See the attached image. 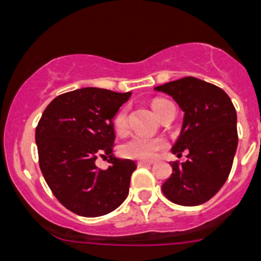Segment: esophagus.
I'll use <instances>...</instances> for the list:
<instances>
[{
  "mask_svg": "<svg viewBox=\"0 0 261 261\" xmlns=\"http://www.w3.org/2000/svg\"><path fill=\"white\" fill-rule=\"evenodd\" d=\"M153 165L152 161H138V166H150Z\"/></svg>",
  "mask_w": 261,
  "mask_h": 261,
  "instance_id": "34e87169",
  "label": "esophagus"
}]
</instances>
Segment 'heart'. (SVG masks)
<instances>
[{
    "label": "heart",
    "mask_w": 261,
    "mask_h": 261,
    "mask_svg": "<svg viewBox=\"0 0 261 261\" xmlns=\"http://www.w3.org/2000/svg\"><path fill=\"white\" fill-rule=\"evenodd\" d=\"M166 99H154L152 101V108L155 114H158L161 106L166 103ZM114 130L118 134H125L127 131V108H121L116 113L113 118ZM166 145L162 138L157 136H145V135H134L128 140H126L119 152L123 157L131 158V160L150 161L158 154Z\"/></svg>",
    "instance_id": "obj_1"
}]
</instances>
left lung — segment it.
Instances as JSON below:
<instances>
[{
    "label": "left lung",
    "mask_w": 261,
    "mask_h": 261,
    "mask_svg": "<svg viewBox=\"0 0 261 261\" xmlns=\"http://www.w3.org/2000/svg\"><path fill=\"white\" fill-rule=\"evenodd\" d=\"M166 92L184 112L181 134L172 153L188 152L186 162L174 161L172 174L162 186L170 201L197 206L213 198L232 170L238 144L237 113L220 87L196 77H184L154 87Z\"/></svg>",
    "instance_id": "left-lung-1"
}]
</instances>
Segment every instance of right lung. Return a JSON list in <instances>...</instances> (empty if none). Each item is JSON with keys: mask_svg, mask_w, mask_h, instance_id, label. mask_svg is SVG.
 I'll return each instance as SVG.
<instances>
[{"mask_svg": "<svg viewBox=\"0 0 261 261\" xmlns=\"http://www.w3.org/2000/svg\"><path fill=\"white\" fill-rule=\"evenodd\" d=\"M130 95L96 87L65 92L38 121L41 171L58 201L77 215H107L127 197L136 165L113 157V117ZM99 156L110 157L108 169L96 167Z\"/></svg>", "mask_w": 261, "mask_h": 261, "instance_id": "add662e5", "label": "right lung"}]
</instances>
